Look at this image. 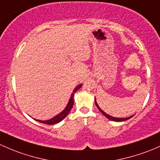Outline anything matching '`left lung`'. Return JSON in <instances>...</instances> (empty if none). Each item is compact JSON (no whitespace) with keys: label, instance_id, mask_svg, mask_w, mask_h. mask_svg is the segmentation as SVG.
<instances>
[{"label":"left lung","instance_id":"left-lung-1","mask_svg":"<svg viewBox=\"0 0 160 160\" xmlns=\"http://www.w3.org/2000/svg\"><path fill=\"white\" fill-rule=\"evenodd\" d=\"M95 104H96V105H97V108L99 109V110H100V112H102V115L105 116V117H107V119H109V120H112V121H116V122H122V121H126V120H129V119H130L131 117H133V116H134V115L130 116V117H126V118H119V117H112V116H110V115H109V114L106 113V112H104L103 110H101V109H100V107H99V105H98V104H97V100H96V99H95Z\"/></svg>","mask_w":160,"mask_h":160}]
</instances>
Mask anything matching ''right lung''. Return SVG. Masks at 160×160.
I'll use <instances>...</instances> for the list:
<instances>
[{"label":"right lung","instance_id":"add662e5","mask_svg":"<svg viewBox=\"0 0 160 160\" xmlns=\"http://www.w3.org/2000/svg\"><path fill=\"white\" fill-rule=\"evenodd\" d=\"M81 87H82V84H80L77 86V87H76V88L73 90V93H71V96H70V100H69L67 107H65L64 110L62 111L61 112H60V113L58 114V115L55 116L54 117H53V118L50 119V120H35V119L34 120L38 121V122H42V123L48 124V125H53V124L58 123V122H60V121L63 120V119L68 115V113L70 112V111L71 110L72 107H73V102H74V100H73L74 93L77 92V90H78Z\"/></svg>","mask_w":160,"mask_h":160}]
</instances>
